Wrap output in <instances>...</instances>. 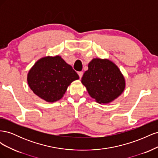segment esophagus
Returning <instances> with one entry per match:
<instances>
[{"instance_id":"obj_1","label":"esophagus","mask_w":158,"mask_h":158,"mask_svg":"<svg viewBox=\"0 0 158 158\" xmlns=\"http://www.w3.org/2000/svg\"><path fill=\"white\" fill-rule=\"evenodd\" d=\"M78 75H79L80 78H81L82 77V76H83V73H82V72H78Z\"/></svg>"}]
</instances>
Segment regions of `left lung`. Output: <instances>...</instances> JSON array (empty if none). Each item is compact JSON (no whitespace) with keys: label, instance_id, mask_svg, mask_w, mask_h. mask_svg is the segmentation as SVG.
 <instances>
[{"label":"left lung","instance_id":"8db88e82","mask_svg":"<svg viewBox=\"0 0 158 158\" xmlns=\"http://www.w3.org/2000/svg\"><path fill=\"white\" fill-rule=\"evenodd\" d=\"M89 95L100 104L109 103L122 94L125 80L117 66L108 59H93L82 78Z\"/></svg>","mask_w":158,"mask_h":158}]
</instances>
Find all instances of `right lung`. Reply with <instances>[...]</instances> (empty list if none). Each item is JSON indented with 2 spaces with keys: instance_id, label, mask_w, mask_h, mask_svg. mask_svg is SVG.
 Segmentation results:
<instances>
[{
  "instance_id": "add662e5",
  "label": "right lung",
  "mask_w": 158,
  "mask_h": 158,
  "mask_svg": "<svg viewBox=\"0 0 158 158\" xmlns=\"http://www.w3.org/2000/svg\"><path fill=\"white\" fill-rule=\"evenodd\" d=\"M79 76L60 56L42 57L27 74V84L33 92L47 102L63 97L69 85Z\"/></svg>"
}]
</instances>
